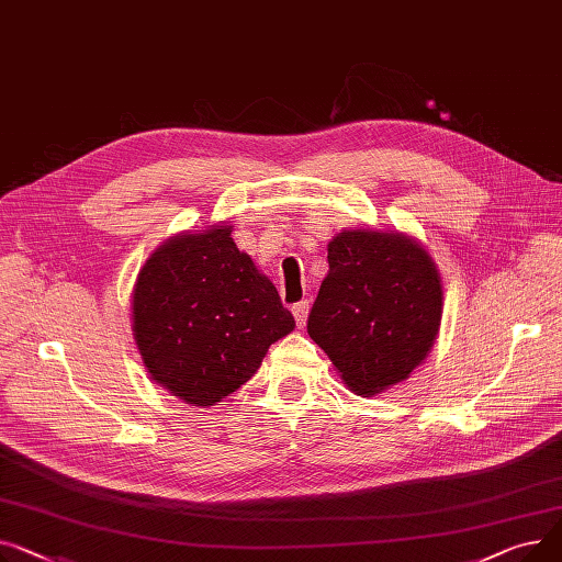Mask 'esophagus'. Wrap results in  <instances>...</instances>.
Masks as SVG:
<instances>
[{
	"mask_svg": "<svg viewBox=\"0 0 562 562\" xmlns=\"http://www.w3.org/2000/svg\"><path fill=\"white\" fill-rule=\"evenodd\" d=\"M308 302H300V304H294L292 306V315H294V322H296V326L300 328H304L306 326V317H308Z\"/></svg>",
	"mask_w": 562,
	"mask_h": 562,
	"instance_id": "obj_1",
	"label": "esophagus"
}]
</instances>
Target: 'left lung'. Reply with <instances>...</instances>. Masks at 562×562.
Instances as JSON below:
<instances>
[{
	"instance_id": "1",
	"label": "left lung",
	"mask_w": 562,
	"mask_h": 562,
	"mask_svg": "<svg viewBox=\"0 0 562 562\" xmlns=\"http://www.w3.org/2000/svg\"><path fill=\"white\" fill-rule=\"evenodd\" d=\"M328 274L308 336L356 394L406 381L431 351L442 319L434 258L404 234L349 228L328 243Z\"/></svg>"
}]
</instances>
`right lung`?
Here are the masks:
<instances>
[{"label": "right lung", "mask_w": 562, "mask_h": 562, "mask_svg": "<svg viewBox=\"0 0 562 562\" xmlns=\"http://www.w3.org/2000/svg\"><path fill=\"white\" fill-rule=\"evenodd\" d=\"M131 319L151 379L194 406L236 392L294 328L274 283L222 224L172 236L147 258Z\"/></svg>", "instance_id": "1"}]
</instances>
